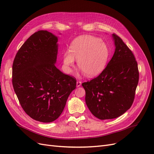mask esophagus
<instances>
[{
  "label": "esophagus",
  "mask_w": 154,
  "mask_h": 154,
  "mask_svg": "<svg viewBox=\"0 0 154 154\" xmlns=\"http://www.w3.org/2000/svg\"><path fill=\"white\" fill-rule=\"evenodd\" d=\"M81 85H82V82L77 81V82H76V87H80Z\"/></svg>",
  "instance_id": "esophagus-1"
}]
</instances>
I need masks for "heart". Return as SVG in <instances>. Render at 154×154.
Returning <instances> with one entry per match:
<instances>
[{
  "label": "heart",
  "instance_id": "1",
  "mask_svg": "<svg viewBox=\"0 0 154 154\" xmlns=\"http://www.w3.org/2000/svg\"><path fill=\"white\" fill-rule=\"evenodd\" d=\"M109 57V48L100 38L91 35L78 36L72 42L70 51L63 54L64 71L71 73L76 59L79 69L86 76L94 77L103 71Z\"/></svg>",
  "mask_w": 154,
  "mask_h": 154
}]
</instances>
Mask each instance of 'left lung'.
I'll list each match as a JSON object with an SVG mask.
<instances>
[{
  "label": "left lung",
  "instance_id": "1",
  "mask_svg": "<svg viewBox=\"0 0 154 154\" xmlns=\"http://www.w3.org/2000/svg\"><path fill=\"white\" fill-rule=\"evenodd\" d=\"M115 51L100 75L82 83L85 102L100 119H114L131 107L139 82L137 63L122 38L112 34Z\"/></svg>",
  "mask_w": 154,
  "mask_h": 154
}]
</instances>
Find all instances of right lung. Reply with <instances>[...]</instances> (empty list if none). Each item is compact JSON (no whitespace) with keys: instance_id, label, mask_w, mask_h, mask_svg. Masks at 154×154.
<instances>
[{"instance_id":"1","label":"right lung","mask_w":154,"mask_h":154,"mask_svg":"<svg viewBox=\"0 0 154 154\" xmlns=\"http://www.w3.org/2000/svg\"><path fill=\"white\" fill-rule=\"evenodd\" d=\"M58 37L48 31L32 34L14 59L12 83L25 112L36 121L54 122L61 115L76 80L55 66Z\"/></svg>"}]
</instances>
